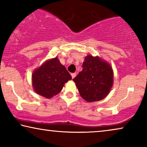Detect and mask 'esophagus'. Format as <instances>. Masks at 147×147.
I'll return each instance as SVG.
<instances>
[{
  "label": "esophagus",
  "instance_id": "34e87169",
  "mask_svg": "<svg viewBox=\"0 0 147 147\" xmlns=\"http://www.w3.org/2000/svg\"><path fill=\"white\" fill-rule=\"evenodd\" d=\"M71 78H72V79H74V78H75L76 76V74L75 73H73V74H71Z\"/></svg>",
  "mask_w": 147,
  "mask_h": 147
}]
</instances>
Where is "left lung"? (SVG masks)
I'll use <instances>...</instances> for the list:
<instances>
[{"label":"left lung","instance_id":"obj_1","mask_svg":"<svg viewBox=\"0 0 147 147\" xmlns=\"http://www.w3.org/2000/svg\"><path fill=\"white\" fill-rule=\"evenodd\" d=\"M82 98L87 102L104 99L113 84V71L98 57L88 55L82 64V71L73 79Z\"/></svg>","mask_w":147,"mask_h":147}]
</instances>
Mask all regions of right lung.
Returning <instances> with one entry per match:
<instances>
[{
  "label": "right lung",
  "instance_id": "right-lung-1",
  "mask_svg": "<svg viewBox=\"0 0 147 147\" xmlns=\"http://www.w3.org/2000/svg\"><path fill=\"white\" fill-rule=\"evenodd\" d=\"M71 79V75L57 57L46 61L36 69L32 76L35 91L47 98L59 93L64 84Z\"/></svg>",
  "mask_w": 147,
  "mask_h": 147
}]
</instances>
